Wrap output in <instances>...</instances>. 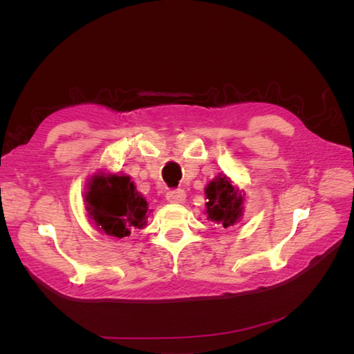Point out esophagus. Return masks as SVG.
Returning <instances> with one entry per match:
<instances>
[{
  "instance_id": "34e87169",
  "label": "esophagus",
  "mask_w": 354,
  "mask_h": 354,
  "mask_svg": "<svg viewBox=\"0 0 354 354\" xmlns=\"http://www.w3.org/2000/svg\"><path fill=\"white\" fill-rule=\"evenodd\" d=\"M167 201L171 203H183L186 201V192L181 190V189H174V190H169L167 194Z\"/></svg>"
}]
</instances>
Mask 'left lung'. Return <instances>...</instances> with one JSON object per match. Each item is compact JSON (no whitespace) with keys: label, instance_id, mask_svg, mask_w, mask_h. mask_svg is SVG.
I'll use <instances>...</instances> for the list:
<instances>
[{"label":"left lung","instance_id":"obj_1","mask_svg":"<svg viewBox=\"0 0 354 354\" xmlns=\"http://www.w3.org/2000/svg\"><path fill=\"white\" fill-rule=\"evenodd\" d=\"M207 195V216L208 220L221 224L224 229L241 221L243 216V196L242 192L232 183L226 176H217L205 187Z\"/></svg>","mask_w":354,"mask_h":354}]
</instances>
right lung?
Returning a JSON list of instances; mask_svg holds the SVG:
<instances>
[{
  "label": "right lung",
  "mask_w": 354,
  "mask_h": 354,
  "mask_svg": "<svg viewBox=\"0 0 354 354\" xmlns=\"http://www.w3.org/2000/svg\"><path fill=\"white\" fill-rule=\"evenodd\" d=\"M85 211L95 227L109 236H130L147 221V201L138 194L131 178L108 173L94 174L85 192Z\"/></svg>",
  "instance_id": "1"
}]
</instances>
